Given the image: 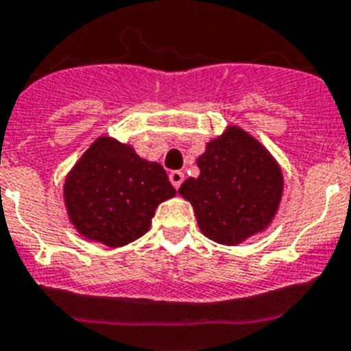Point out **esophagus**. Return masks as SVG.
<instances>
[{
  "instance_id": "esophagus-1",
  "label": "esophagus",
  "mask_w": 351,
  "mask_h": 351,
  "mask_svg": "<svg viewBox=\"0 0 351 351\" xmlns=\"http://www.w3.org/2000/svg\"><path fill=\"white\" fill-rule=\"evenodd\" d=\"M184 173L182 171H171L169 173V180H171V184H173V187L175 189H178L180 185H182V182H184Z\"/></svg>"
}]
</instances>
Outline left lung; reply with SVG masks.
<instances>
[{"instance_id":"left-lung-1","label":"left lung","mask_w":351,"mask_h":351,"mask_svg":"<svg viewBox=\"0 0 351 351\" xmlns=\"http://www.w3.org/2000/svg\"><path fill=\"white\" fill-rule=\"evenodd\" d=\"M199 176L178 189L193 205L199 231L222 245H239L263 233L285 191L281 166L251 134L237 125L206 143L197 157Z\"/></svg>"}]
</instances>
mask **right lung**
<instances>
[{"label": "right lung", "instance_id": "add662e5", "mask_svg": "<svg viewBox=\"0 0 351 351\" xmlns=\"http://www.w3.org/2000/svg\"><path fill=\"white\" fill-rule=\"evenodd\" d=\"M176 196L164 167L130 145L100 136L66 173L63 201L70 224L90 242L123 247L150 230L162 201Z\"/></svg>", "mask_w": 351, "mask_h": 351}]
</instances>
